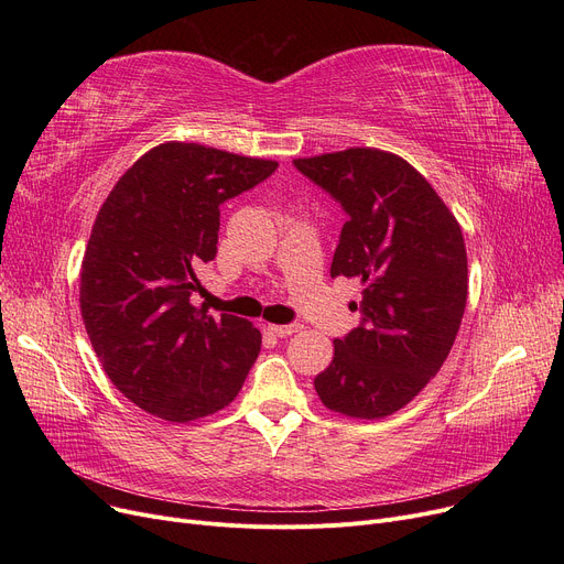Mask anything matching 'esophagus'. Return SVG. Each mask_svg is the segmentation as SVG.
I'll use <instances>...</instances> for the list:
<instances>
[{
    "mask_svg": "<svg viewBox=\"0 0 564 564\" xmlns=\"http://www.w3.org/2000/svg\"><path fill=\"white\" fill-rule=\"evenodd\" d=\"M267 329L276 334L279 338H285V336L297 334L302 329V324H297V322H294V324H267Z\"/></svg>",
    "mask_w": 564,
    "mask_h": 564,
    "instance_id": "esophagus-1",
    "label": "esophagus"
}]
</instances>
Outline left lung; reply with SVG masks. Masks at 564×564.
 <instances>
[{"instance_id":"obj_1","label":"left lung","mask_w":564,"mask_h":564,"mask_svg":"<svg viewBox=\"0 0 564 564\" xmlns=\"http://www.w3.org/2000/svg\"><path fill=\"white\" fill-rule=\"evenodd\" d=\"M347 213L332 276L361 281V324L334 340L315 377L322 404L387 419L448 359L468 294L464 235L448 205L406 160L379 148L294 160Z\"/></svg>"}]
</instances>
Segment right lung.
<instances>
[{"instance_id": "add662e5", "label": "right lung", "mask_w": 564, "mask_h": 564, "mask_svg": "<svg viewBox=\"0 0 564 564\" xmlns=\"http://www.w3.org/2000/svg\"><path fill=\"white\" fill-rule=\"evenodd\" d=\"M279 162L166 141L113 185L82 260L79 308L98 359L139 409L189 423L228 406L258 359L260 332L189 297L194 267L217 256L219 205Z\"/></svg>"}]
</instances>
